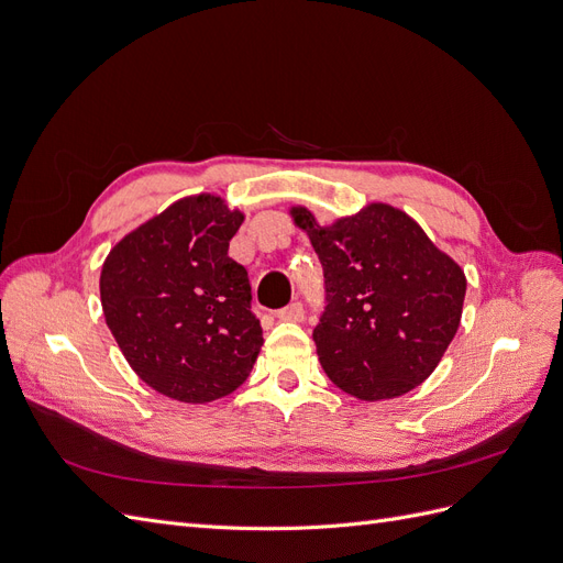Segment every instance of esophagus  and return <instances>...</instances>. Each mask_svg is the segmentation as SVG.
Masks as SVG:
<instances>
[{"mask_svg": "<svg viewBox=\"0 0 563 563\" xmlns=\"http://www.w3.org/2000/svg\"><path fill=\"white\" fill-rule=\"evenodd\" d=\"M302 314H305V310H302V305H300V302L286 305L284 310H279V312H277V317H279L282 321H300V319H302Z\"/></svg>", "mask_w": 563, "mask_h": 563, "instance_id": "esophagus-1", "label": "esophagus"}]
</instances>
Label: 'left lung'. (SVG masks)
I'll use <instances>...</instances> for the list:
<instances>
[{
  "mask_svg": "<svg viewBox=\"0 0 563 563\" xmlns=\"http://www.w3.org/2000/svg\"><path fill=\"white\" fill-rule=\"evenodd\" d=\"M317 251L327 310L312 333L321 368L347 395L395 399L432 376L460 327L467 279L416 220L368 203L319 225L291 207Z\"/></svg>",
  "mask_w": 563,
  "mask_h": 563,
  "instance_id": "8db88e82",
  "label": "left lung"
}]
</instances>
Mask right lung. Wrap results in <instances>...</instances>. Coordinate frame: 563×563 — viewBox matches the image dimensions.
<instances>
[{
    "mask_svg": "<svg viewBox=\"0 0 563 563\" xmlns=\"http://www.w3.org/2000/svg\"><path fill=\"white\" fill-rule=\"evenodd\" d=\"M242 223L223 197H183L119 240L100 269L108 329L135 376L168 399L225 397L258 360L249 275L228 255Z\"/></svg>",
    "mask_w": 563,
    "mask_h": 563,
    "instance_id": "right-lung-1",
    "label": "right lung"
}]
</instances>
